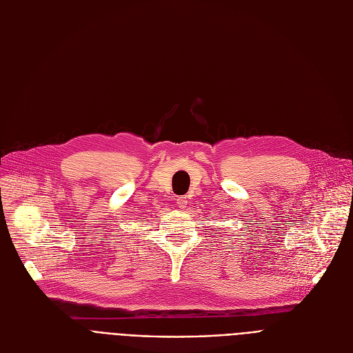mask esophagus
<instances>
[{
	"label": "esophagus",
	"mask_w": 353,
	"mask_h": 353,
	"mask_svg": "<svg viewBox=\"0 0 353 353\" xmlns=\"http://www.w3.org/2000/svg\"><path fill=\"white\" fill-rule=\"evenodd\" d=\"M176 203H177V206H179L180 209H184V208L188 206V199H186V197H177Z\"/></svg>",
	"instance_id": "34e87169"
}]
</instances>
